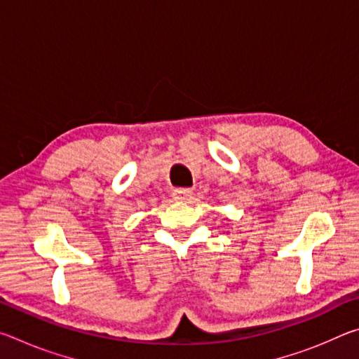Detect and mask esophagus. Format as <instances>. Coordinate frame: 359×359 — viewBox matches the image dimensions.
Instances as JSON below:
<instances>
[{"label":"esophagus","instance_id":"obj_1","mask_svg":"<svg viewBox=\"0 0 359 359\" xmlns=\"http://www.w3.org/2000/svg\"><path fill=\"white\" fill-rule=\"evenodd\" d=\"M172 196H174L175 201L188 203L193 198V191L190 190V188H177V190H174Z\"/></svg>","mask_w":359,"mask_h":359}]
</instances>
